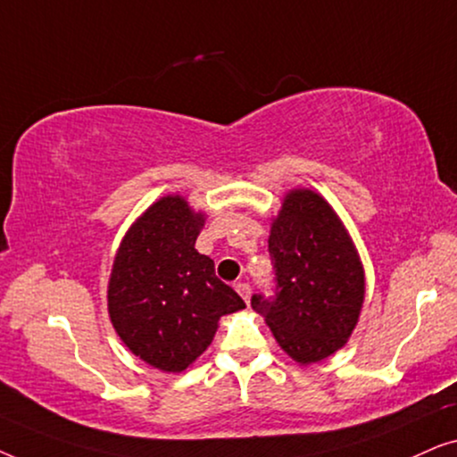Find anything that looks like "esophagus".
Here are the masks:
<instances>
[{"instance_id":"34e87169","label":"esophagus","mask_w":457,"mask_h":457,"mask_svg":"<svg viewBox=\"0 0 457 457\" xmlns=\"http://www.w3.org/2000/svg\"><path fill=\"white\" fill-rule=\"evenodd\" d=\"M235 289H237V293H239V295H241L243 302L249 303V297H252V287H249L247 283H237Z\"/></svg>"}]
</instances>
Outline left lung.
<instances>
[{
    "label": "left lung",
    "instance_id": "left-lung-1",
    "mask_svg": "<svg viewBox=\"0 0 457 457\" xmlns=\"http://www.w3.org/2000/svg\"><path fill=\"white\" fill-rule=\"evenodd\" d=\"M268 249L277 295H253V312L297 364L327 360L352 337L364 305L366 274L352 235L320 193L297 187L272 218Z\"/></svg>",
    "mask_w": 457,
    "mask_h": 457
}]
</instances>
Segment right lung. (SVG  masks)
I'll use <instances>...</instances> for the list:
<instances>
[{
  "label": "right lung",
  "instance_id": "right-lung-1",
  "mask_svg": "<svg viewBox=\"0 0 457 457\" xmlns=\"http://www.w3.org/2000/svg\"><path fill=\"white\" fill-rule=\"evenodd\" d=\"M205 216L179 193L154 202L122 237L108 280V314L129 352L162 372H185L245 308L195 241Z\"/></svg>",
  "mask_w": 457,
  "mask_h": 457
}]
</instances>
